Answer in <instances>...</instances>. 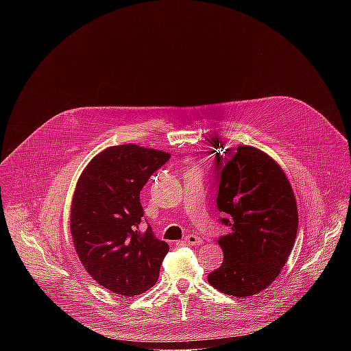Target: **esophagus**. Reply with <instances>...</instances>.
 <instances>
[{"mask_svg":"<svg viewBox=\"0 0 351 351\" xmlns=\"http://www.w3.org/2000/svg\"><path fill=\"white\" fill-rule=\"evenodd\" d=\"M184 243L189 244V245H198V244L203 243V240L199 239L198 236H195V234H187L184 237Z\"/></svg>","mask_w":351,"mask_h":351,"instance_id":"obj_1","label":"esophagus"}]
</instances>
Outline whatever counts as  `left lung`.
I'll list each match as a JSON object with an SVG mask.
<instances>
[{"instance_id": "8db88e82", "label": "left lung", "mask_w": 351, "mask_h": 351, "mask_svg": "<svg viewBox=\"0 0 351 351\" xmlns=\"http://www.w3.org/2000/svg\"><path fill=\"white\" fill-rule=\"evenodd\" d=\"M221 152L217 207L230 232L218 240L223 263L208 282L225 294L247 297L267 289L285 267L297 236V204L283 169L261 149Z\"/></svg>"}]
</instances>
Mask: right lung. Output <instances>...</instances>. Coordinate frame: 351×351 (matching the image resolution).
Masks as SVG:
<instances>
[{"mask_svg": "<svg viewBox=\"0 0 351 351\" xmlns=\"http://www.w3.org/2000/svg\"><path fill=\"white\" fill-rule=\"evenodd\" d=\"M171 154L121 144L97 154L82 172L72 198L71 233L88 275L106 289L133 297L153 287L169 245L148 226L140 191Z\"/></svg>", "mask_w": 351, "mask_h": 351, "instance_id": "add662e5", "label": "right lung"}]
</instances>
